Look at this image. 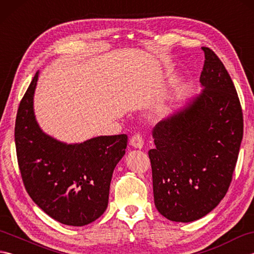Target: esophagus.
<instances>
[{"mask_svg":"<svg viewBox=\"0 0 254 254\" xmlns=\"http://www.w3.org/2000/svg\"><path fill=\"white\" fill-rule=\"evenodd\" d=\"M130 144L133 147L141 149L144 146V139L141 135H139V134H134V135L130 139Z\"/></svg>","mask_w":254,"mask_h":254,"instance_id":"34e87169","label":"esophagus"}]
</instances>
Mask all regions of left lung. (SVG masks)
<instances>
[{
	"mask_svg": "<svg viewBox=\"0 0 254 254\" xmlns=\"http://www.w3.org/2000/svg\"><path fill=\"white\" fill-rule=\"evenodd\" d=\"M204 87L185 109L154 127L148 150L156 208L172 222L202 218L227 193L244 136V116L223 62L207 47Z\"/></svg>",
	"mask_w": 254,
	"mask_h": 254,
	"instance_id": "8db88e82",
	"label": "left lung"
}]
</instances>
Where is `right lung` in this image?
Here are the masks:
<instances>
[{"mask_svg":"<svg viewBox=\"0 0 254 254\" xmlns=\"http://www.w3.org/2000/svg\"><path fill=\"white\" fill-rule=\"evenodd\" d=\"M35 74L20 100L15 146L21 179L38 206L64 225L84 226L108 206L113 170L126 154L127 134L64 144L40 130L34 115Z\"/></svg>","mask_w":254,"mask_h":254,"instance_id":"1","label":"right lung"}]
</instances>
